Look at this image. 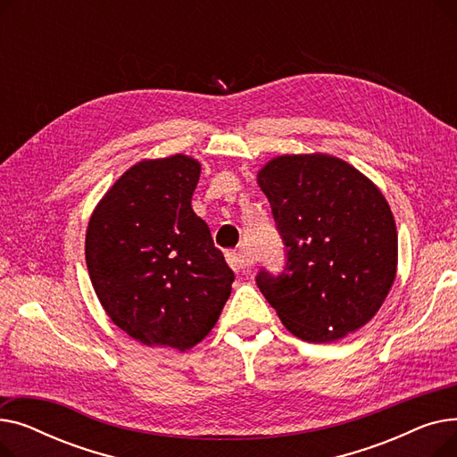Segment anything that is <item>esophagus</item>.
<instances>
[{
  "mask_svg": "<svg viewBox=\"0 0 457 457\" xmlns=\"http://www.w3.org/2000/svg\"><path fill=\"white\" fill-rule=\"evenodd\" d=\"M226 261L235 272H246L253 265V259L245 252H228Z\"/></svg>",
  "mask_w": 457,
  "mask_h": 457,
  "instance_id": "obj_1",
  "label": "esophagus"
}]
</instances>
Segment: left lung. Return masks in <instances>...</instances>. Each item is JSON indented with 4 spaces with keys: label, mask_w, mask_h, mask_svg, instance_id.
Wrapping results in <instances>:
<instances>
[{
    "label": "left lung",
    "mask_w": 457,
    "mask_h": 457,
    "mask_svg": "<svg viewBox=\"0 0 457 457\" xmlns=\"http://www.w3.org/2000/svg\"><path fill=\"white\" fill-rule=\"evenodd\" d=\"M285 245V269H261L259 291L283 326L331 343L365 326L396 276L398 235L378 187L343 159L281 155L257 174Z\"/></svg>",
    "instance_id": "8db88e82"
}]
</instances>
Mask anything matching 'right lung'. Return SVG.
Instances as JSON below:
<instances>
[{
  "label": "right lung",
  "mask_w": 457,
  "mask_h": 457,
  "mask_svg": "<svg viewBox=\"0 0 457 457\" xmlns=\"http://www.w3.org/2000/svg\"><path fill=\"white\" fill-rule=\"evenodd\" d=\"M200 170L181 154L140 161L90 216L85 257L94 291L142 345L192 348L231 295L235 274L190 205Z\"/></svg>",
  "instance_id": "add662e5"
}]
</instances>
